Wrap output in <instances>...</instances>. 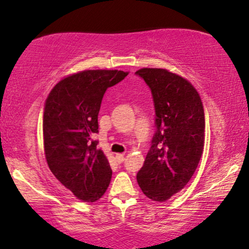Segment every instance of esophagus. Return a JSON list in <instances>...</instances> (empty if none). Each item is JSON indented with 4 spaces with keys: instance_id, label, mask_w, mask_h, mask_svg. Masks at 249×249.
<instances>
[{
    "instance_id": "34e87169",
    "label": "esophagus",
    "mask_w": 249,
    "mask_h": 249,
    "mask_svg": "<svg viewBox=\"0 0 249 249\" xmlns=\"http://www.w3.org/2000/svg\"><path fill=\"white\" fill-rule=\"evenodd\" d=\"M115 160H117L118 163H122L124 161V154H117V155H115Z\"/></svg>"
}]
</instances>
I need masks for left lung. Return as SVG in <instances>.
<instances>
[{
    "mask_svg": "<svg viewBox=\"0 0 249 249\" xmlns=\"http://www.w3.org/2000/svg\"><path fill=\"white\" fill-rule=\"evenodd\" d=\"M136 74L151 89L156 127L137 182L148 198L165 202L188 183L203 154L202 100L188 80L165 69L144 68Z\"/></svg>",
    "mask_w": 249,
    "mask_h": 249,
    "instance_id": "8db88e82",
    "label": "left lung"
}]
</instances>
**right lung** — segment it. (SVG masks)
Here are the masks:
<instances>
[{
  "label": "right lung",
  "instance_id": "right-lung-1",
  "mask_svg": "<svg viewBox=\"0 0 249 249\" xmlns=\"http://www.w3.org/2000/svg\"><path fill=\"white\" fill-rule=\"evenodd\" d=\"M121 70H85L57 83L46 98L44 151L55 178L84 202H96L110 185L112 170L97 149L98 112L105 91L127 77Z\"/></svg>",
  "mask_w": 249,
  "mask_h": 249
}]
</instances>
